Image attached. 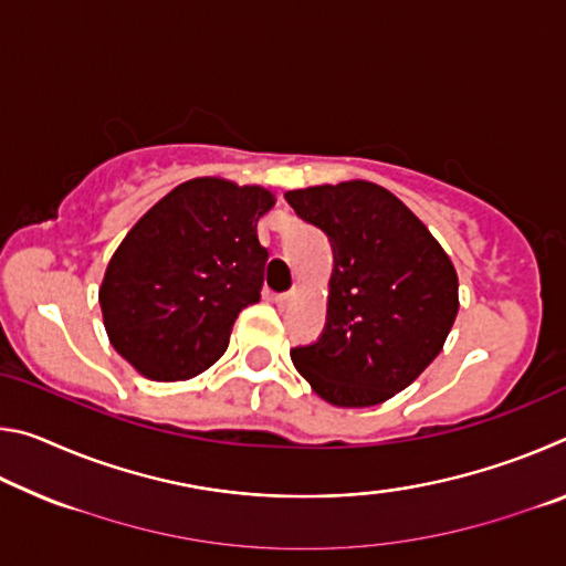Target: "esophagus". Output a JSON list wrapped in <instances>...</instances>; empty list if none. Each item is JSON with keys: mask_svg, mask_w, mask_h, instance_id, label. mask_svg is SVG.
<instances>
[{"mask_svg": "<svg viewBox=\"0 0 566 566\" xmlns=\"http://www.w3.org/2000/svg\"><path fill=\"white\" fill-rule=\"evenodd\" d=\"M294 296H296V290H292V292H282V294H274V304L276 306H290L292 302H294Z\"/></svg>", "mask_w": 566, "mask_h": 566, "instance_id": "obj_1", "label": "esophagus"}]
</instances>
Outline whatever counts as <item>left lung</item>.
<instances>
[{
  "mask_svg": "<svg viewBox=\"0 0 566 566\" xmlns=\"http://www.w3.org/2000/svg\"><path fill=\"white\" fill-rule=\"evenodd\" d=\"M329 237L327 324L292 361L337 407L381 405L407 389L444 347L457 319L454 264L429 229L385 187L342 181L284 195Z\"/></svg>",
  "mask_w": 566,
  "mask_h": 566,
  "instance_id": "1",
  "label": "left lung"
}]
</instances>
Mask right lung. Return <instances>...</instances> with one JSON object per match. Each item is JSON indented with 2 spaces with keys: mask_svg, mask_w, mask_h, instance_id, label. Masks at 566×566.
<instances>
[{
  "mask_svg": "<svg viewBox=\"0 0 566 566\" xmlns=\"http://www.w3.org/2000/svg\"><path fill=\"white\" fill-rule=\"evenodd\" d=\"M262 187L189 179L161 197L112 254L99 286L112 347L139 375L181 381L222 357L234 319L260 302L270 252L256 222Z\"/></svg>",
  "mask_w": 566,
  "mask_h": 566,
  "instance_id": "right-lung-1",
  "label": "right lung"
}]
</instances>
